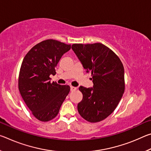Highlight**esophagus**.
<instances>
[{"mask_svg": "<svg viewBox=\"0 0 151 151\" xmlns=\"http://www.w3.org/2000/svg\"><path fill=\"white\" fill-rule=\"evenodd\" d=\"M76 90V88L75 87V86H70V91H75Z\"/></svg>", "mask_w": 151, "mask_h": 151, "instance_id": "1", "label": "esophagus"}]
</instances>
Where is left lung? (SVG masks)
<instances>
[{"mask_svg":"<svg viewBox=\"0 0 151 151\" xmlns=\"http://www.w3.org/2000/svg\"><path fill=\"white\" fill-rule=\"evenodd\" d=\"M72 49L86 73H91L93 83V87H79L83 97L78 111L86 121L100 122L114 111L124 93V66L118 56L102 43L73 44Z\"/></svg>","mask_w":151,"mask_h":151,"instance_id":"8db88e82","label":"left lung"}]
</instances>
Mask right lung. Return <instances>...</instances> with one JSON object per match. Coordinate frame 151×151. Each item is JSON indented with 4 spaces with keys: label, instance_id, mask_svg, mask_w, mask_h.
I'll use <instances>...</instances> for the list:
<instances>
[{
    "label": "right lung",
    "instance_id": "add662e5",
    "mask_svg": "<svg viewBox=\"0 0 151 151\" xmlns=\"http://www.w3.org/2000/svg\"><path fill=\"white\" fill-rule=\"evenodd\" d=\"M71 45L48 39L34 46L22 60L19 76L20 93L36 118L47 122L55 118L70 91L68 85L50 83V75Z\"/></svg>",
    "mask_w": 151,
    "mask_h": 151
}]
</instances>
